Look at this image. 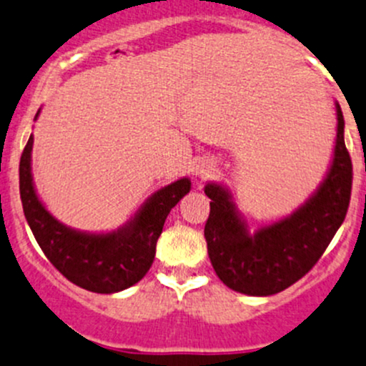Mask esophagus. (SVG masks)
Listing matches in <instances>:
<instances>
[{"label":"esophagus","instance_id":"34e87169","mask_svg":"<svg viewBox=\"0 0 366 366\" xmlns=\"http://www.w3.org/2000/svg\"><path fill=\"white\" fill-rule=\"evenodd\" d=\"M212 172H214V162L209 161V159H202V161H198L197 164H194L193 175L194 179H198L202 182V180H205L207 177H211Z\"/></svg>","mask_w":366,"mask_h":366}]
</instances>
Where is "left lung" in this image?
Returning <instances> with one entry per match:
<instances>
[{
	"mask_svg": "<svg viewBox=\"0 0 366 366\" xmlns=\"http://www.w3.org/2000/svg\"><path fill=\"white\" fill-rule=\"evenodd\" d=\"M336 139L331 164L320 186L290 214L250 232L247 219L222 182L205 184L211 212L205 241L219 281L250 297H268L290 288L322 257L345 219L352 187V162L345 148V122L335 104Z\"/></svg>",
	"mask_w": 366,
	"mask_h": 366,
	"instance_id": "8db88e82",
	"label": "left lung"
}]
</instances>
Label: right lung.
<instances>
[{"instance_id":"add662e5","label":"right lung","mask_w":366,"mask_h":366,"mask_svg":"<svg viewBox=\"0 0 366 366\" xmlns=\"http://www.w3.org/2000/svg\"><path fill=\"white\" fill-rule=\"evenodd\" d=\"M41 114V109L35 119ZM30 136L19 162V191L24 218L46 257L67 281L94 293H118L147 275L169 211L191 191L187 177L161 187L139 211L109 232H89L67 227L46 209L31 175Z\"/></svg>"}]
</instances>
